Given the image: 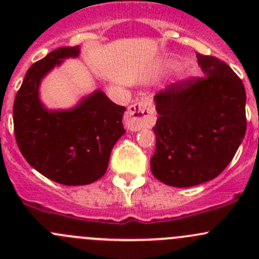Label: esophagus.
<instances>
[{"instance_id":"obj_1","label":"esophagus","mask_w":259,"mask_h":259,"mask_svg":"<svg viewBox=\"0 0 259 259\" xmlns=\"http://www.w3.org/2000/svg\"><path fill=\"white\" fill-rule=\"evenodd\" d=\"M154 122H155V110L148 100L133 104L125 114V125L130 132H139L144 127H151Z\"/></svg>"}]
</instances>
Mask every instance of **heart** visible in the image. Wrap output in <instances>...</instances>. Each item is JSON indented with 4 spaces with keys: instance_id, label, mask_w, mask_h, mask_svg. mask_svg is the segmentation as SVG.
<instances>
[{
    "instance_id": "b5f03b06",
    "label": "heart",
    "mask_w": 259,
    "mask_h": 259,
    "mask_svg": "<svg viewBox=\"0 0 259 259\" xmlns=\"http://www.w3.org/2000/svg\"><path fill=\"white\" fill-rule=\"evenodd\" d=\"M163 65L164 66L166 67V69H169V70H171V69H176L177 66H178L179 65V61L178 60H176V59H170V57H169V59H165L163 61ZM185 77H187V74H185L184 71H182L179 74V79L180 80H184Z\"/></svg>"
}]
</instances>
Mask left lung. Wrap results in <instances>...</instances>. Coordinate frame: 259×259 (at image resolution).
<instances>
[{"instance_id": "8db88e82", "label": "left lung", "mask_w": 259, "mask_h": 259, "mask_svg": "<svg viewBox=\"0 0 259 259\" xmlns=\"http://www.w3.org/2000/svg\"><path fill=\"white\" fill-rule=\"evenodd\" d=\"M204 77L166 86L154 96L156 137L151 173L166 185L194 187L218 177L247 129L245 89L219 59L197 54Z\"/></svg>"}]
</instances>
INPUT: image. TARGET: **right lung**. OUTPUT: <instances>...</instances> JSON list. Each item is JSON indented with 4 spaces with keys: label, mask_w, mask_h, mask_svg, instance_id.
I'll return each mask as SVG.
<instances>
[{
    "label": "right lung",
    "mask_w": 259,
    "mask_h": 259,
    "mask_svg": "<svg viewBox=\"0 0 259 259\" xmlns=\"http://www.w3.org/2000/svg\"><path fill=\"white\" fill-rule=\"evenodd\" d=\"M80 55V46L60 48L35 62L14 103L18 149L33 169L64 185L91 184L106 173L111 150L125 133L126 109L95 90L72 109L49 110L40 99L44 77L62 61Z\"/></svg>",
    "instance_id": "add662e5"
}]
</instances>
